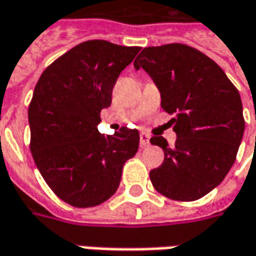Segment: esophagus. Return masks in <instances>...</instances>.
I'll use <instances>...</instances> for the list:
<instances>
[{"mask_svg":"<svg viewBox=\"0 0 256 256\" xmlns=\"http://www.w3.org/2000/svg\"><path fill=\"white\" fill-rule=\"evenodd\" d=\"M149 146V136L146 133H142L140 134V148H148Z\"/></svg>","mask_w":256,"mask_h":256,"instance_id":"34e87169","label":"esophagus"}]
</instances>
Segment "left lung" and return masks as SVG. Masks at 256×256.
Masks as SVG:
<instances>
[{
  "label": "left lung",
  "mask_w": 256,
  "mask_h": 256,
  "mask_svg": "<svg viewBox=\"0 0 256 256\" xmlns=\"http://www.w3.org/2000/svg\"><path fill=\"white\" fill-rule=\"evenodd\" d=\"M149 72L173 114L174 146L153 136L164 160L150 170L153 188L163 196L192 202L220 184L236 159L245 130L238 88L204 52L180 42L143 48L134 68Z\"/></svg>",
  "instance_id": "1"
}]
</instances>
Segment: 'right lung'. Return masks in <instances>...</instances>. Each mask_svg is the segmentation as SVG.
Returning <instances> with one entry per match:
<instances>
[{
	"mask_svg": "<svg viewBox=\"0 0 256 256\" xmlns=\"http://www.w3.org/2000/svg\"><path fill=\"white\" fill-rule=\"evenodd\" d=\"M139 51L104 40L84 41L51 62L36 84L28 107L30 150L46 184L68 205L106 202L139 149L136 128H122L113 136L97 130L116 80Z\"/></svg>",
	"mask_w": 256,
	"mask_h": 256,
	"instance_id": "right-lung-1",
	"label": "right lung"
}]
</instances>
